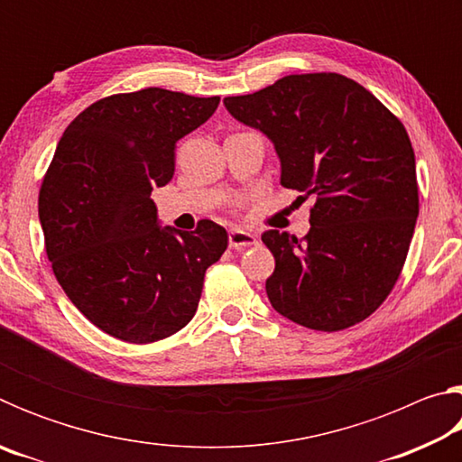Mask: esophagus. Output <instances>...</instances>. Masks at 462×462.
Masks as SVG:
<instances>
[{
  "mask_svg": "<svg viewBox=\"0 0 462 462\" xmlns=\"http://www.w3.org/2000/svg\"><path fill=\"white\" fill-rule=\"evenodd\" d=\"M228 242H230V248L242 250V248L254 246V245H256V236H254V234L246 232V230H238V228H236V230H230Z\"/></svg>",
  "mask_w": 462,
  "mask_h": 462,
  "instance_id": "esophagus-1",
  "label": "esophagus"
}]
</instances>
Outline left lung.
<instances>
[{
  "label": "left lung",
  "mask_w": 462,
  "mask_h": 462,
  "mask_svg": "<svg viewBox=\"0 0 462 462\" xmlns=\"http://www.w3.org/2000/svg\"><path fill=\"white\" fill-rule=\"evenodd\" d=\"M224 106L271 140L281 185L318 195L306 238L261 236L275 256L264 285L271 306L311 330L363 322L393 289L418 220L416 156L403 124L338 73L287 75Z\"/></svg>",
  "instance_id": "8db88e82"
}]
</instances>
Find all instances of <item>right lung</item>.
Listing matches in <instances>:
<instances>
[{
	"mask_svg": "<svg viewBox=\"0 0 462 462\" xmlns=\"http://www.w3.org/2000/svg\"><path fill=\"white\" fill-rule=\"evenodd\" d=\"M220 97L148 88L99 99L69 124L42 181L38 216L54 277L99 330L132 344L191 322L206 269L228 232L161 226L151 198L175 175L177 140L212 118Z\"/></svg>",
	"mask_w": 462,
	"mask_h": 462,
	"instance_id": "obj_1",
	"label": "right lung"
}]
</instances>
